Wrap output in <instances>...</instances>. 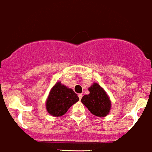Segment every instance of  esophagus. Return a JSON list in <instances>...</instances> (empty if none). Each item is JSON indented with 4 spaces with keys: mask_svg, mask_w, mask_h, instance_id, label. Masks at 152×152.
Listing matches in <instances>:
<instances>
[{
    "mask_svg": "<svg viewBox=\"0 0 152 152\" xmlns=\"http://www.w3.org/2000/svg\"><path fill=\"white\" fill-rule=\"evenodd\" d=\"M78 96H79V100H81V98H82V94H78Z\"/></svg>",
    "mask_w": 152,
    "mask_h": 152,
    "instance_id": "1",
    "label": "esophagus"
}]
</instances>
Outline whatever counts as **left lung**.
I'll return each instance as SVG.
<instances>
[{
    "mask_svg": "<svg viewBox=\"0 0 152 152\" xmlns=\"http://www.w3.org/2000/svg\"><path fill=\"white\" fill-rule=\"evenodd\" d=\"M89 91L90 93L83 96L81 102L94 115L106 116L110 110L111 102L104 90L99 84L94 83L89 88Z\"/></svg>",
    "mask_w": 152,
    "mask_h": 152,
    "instance_id": "1",
    "label": "left lung"
}]
</instances>
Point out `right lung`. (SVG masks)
<instances>
[{
    "instance_id": "add662e5",
    "label": "right lung",
    "mask_w": 152,
    "mask_h": 152,
    "mask_svg": "<svg viewBox=\"0 0 152 152\" xmlns=\"http://www.w3.org/2000/svg\"><path fill=\"white\" fill-rule=\"evenodd\" d=\"M79 99V96L73 89H68L61 82H58L50 92L47 99L46 109L51 115L61 116Z\"/></svg>"
}]
</instances>
